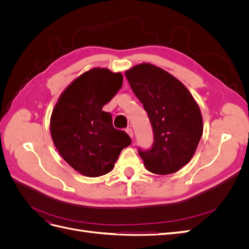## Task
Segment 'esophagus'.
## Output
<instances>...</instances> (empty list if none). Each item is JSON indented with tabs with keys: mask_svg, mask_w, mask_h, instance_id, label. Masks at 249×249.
<instances>
[{
	"mask_svg": "<svg viewBox=\"0 0 249 249\" xmlns=\"http://www.w3.org/2000/svg\"><path fill=\"white\" fill-rule=\"evenodd\" d=\"M125 132L129 134V136L131 137V138H133L134 137V134H133V130L131 129V127H127V129L125 130Z\"/></svg>",
	"mask_w": 249,
	"mask_h": 249,
	"instance_id": "esophagus-1",
	"label": "esophagus"
}]
</instances>
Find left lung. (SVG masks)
<instances>
[{
	"label": "left lung",
	"instance_id": "obj_1",
	"mask_svg": "<svg viewBox=\"0 0 249 249\" xmlns=\"http://www.w3.org/2000/svg\"><path fill=\"white\" fill-rule=\"evenodd\" d=\"M135 95L148 114L154 131L149 150L139 149L146 169L170 175L189 163L202 136L201 112L189 90L176 77L150 63L125 71Z\"/></svg>",
	"mask_w": 249,
	"mask_h": 249
}]
</instances>
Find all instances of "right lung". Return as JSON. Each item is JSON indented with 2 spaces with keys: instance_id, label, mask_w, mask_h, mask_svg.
Segmentation results:
<instances>
[{
  "instance_id": "right-lung-1",
  "label": "right lung",
  "mask_w": 249,
  "mask_h": 249,
  "mask_svg": "<svg viewBox=\"0 0 249 249\" xmlns=\"http://www.w3.org/2000/svg\"><path fill=\"white\" fill-rule=\"evenodd\" d=\"M123 74L94 67L73 80L53 109L50 131L59 154L81 175L96 178L110 172L122 150L131 144L124 131L114 129L103 111L123 86Z\"/></svg>"
}]
</instances>
